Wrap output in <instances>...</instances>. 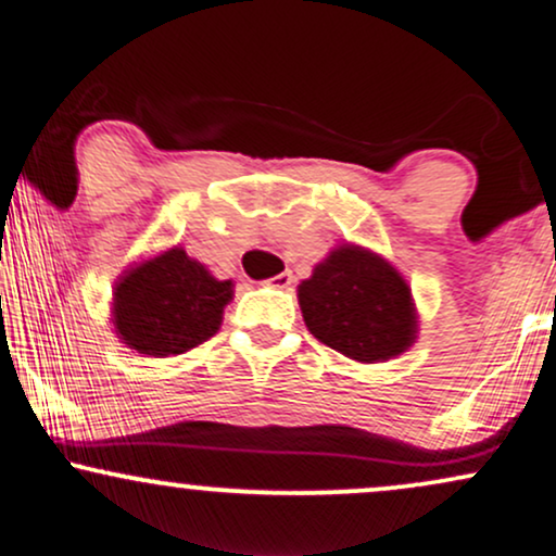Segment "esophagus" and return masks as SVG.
Segmentation results:
<instances>
[{
	"mask_svg": "<svg viewBox=\"0 0 556 556\" xmlns=\"http://www.w3.org/2000/svg\"><path fill=\"white\" fill-rule=\"evenodd\" d=\"M292 271H279L277 277H271V279H266V285L269 287H277V290H287V287L292 285Z\"/></svg>",
	"mask_w": 556,
	"mask_h": 556,
	"instance_id": "1",
	"label": "esophagus"
}]
</instances>
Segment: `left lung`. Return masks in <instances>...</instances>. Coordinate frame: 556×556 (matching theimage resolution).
<instances>
[{
    "mask_svg": "<svg viewBox=\"0 0 556 556\" xmlns=\"http://www.w3.org/2000/svg\"><path fill=\"white\" fill-rule=\"evenodd\" d=\"M305 326L349 359L375 364L403 354L416 339L405 279L377 254L341 245L298 287Z\"/></svg>",
    "mask_w": 556,
    "mask_h": 556,
    "instance_id": "1",
    "label": "left lung"
}]
</instances>
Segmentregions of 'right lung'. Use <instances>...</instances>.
<instances>
[{"label":"right lung","instance_id":"1","mask_svg":"<svg viewBox=\"0 0 556 556\" xmlns=\"http://www.w3.org/2000/svg\"><path fill=\"white\" fill-rule=\"evenodd\" d=\"M233 285L172 249L130 269L115 287V328L138 354L172 356L217 333Z\"/></svg>","mask_w":556,"mask_h":556}]
</instances>
